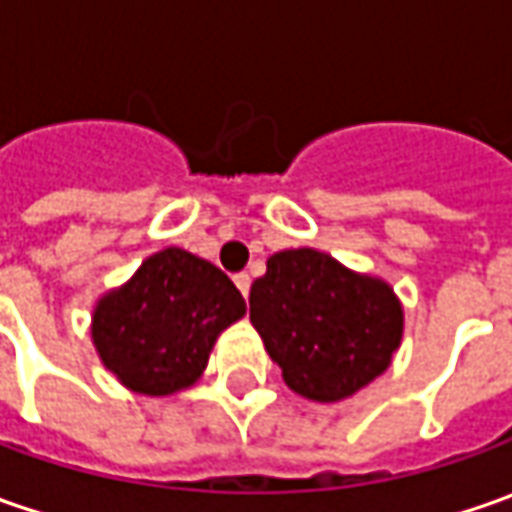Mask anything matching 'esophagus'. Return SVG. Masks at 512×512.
Instances as JSON below:
<instances>
[{
  "label": "esophagus",
  "mask_w": 512,
  "mask_h": 512,
  "mask_svg": "<svg viewBox=\"0 0 512 512\" xmlns=\"http://www.w3.org/2000/svg\"><path fill=\"white\" fill-rule=\"evenodd\" d=\"M235 286H238L243 297H249V286H252V277H249L246 272L235 274Z\"/></svg>",
  "instance_id": "34e87169"
}]
</instances>
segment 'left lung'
I'll return each instance as SVG.
<instances>
[{
	"label": "left lung",
	"mask_w": 512,
	"mask_h": 512,
	"mask_svg": "<svg viewBox=\"0 0 512 512\" xmlns=\"http://www.w3.org/2000/svg\"><path fill=\"white\" fill-rule=\"evenodd\" d=\"M249 320L294 394L340 402L391 365L402 343V303L371 274L317 249L266 260L249 291Z\"/></svg>",
	"instance_id": "8db88e82"
}]
</instances>
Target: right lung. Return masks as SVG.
Here are the masks:
<instances>
[{
  "label": "right lung",
  "instance_id": "right-lung-1",
  "mask_svg": "<svg viewBox=\"0 0 512 512\" xmlns=\"http://www.w3.org/2000/svg\"><path fill=\"white\" fill-rule=\"evenodd\" d=\"M243 314L246 300L218 266L169 246L98 300L90 331L124 388L167 397L198 382L218 334Z\"/></svg>",
  "mask_w": 512,
  "mask_h": 512
}]
</instances>
